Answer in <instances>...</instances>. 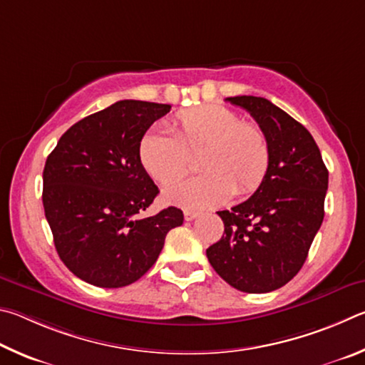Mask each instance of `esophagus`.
Masks as SVG:
<instances>
[{"mask_svg": "<svg viewBox=\"0 0 365 365\" xmlns=\"http://www.w3.org/2000/svg\"><path fill=\"white\" fill-rule=\"evenodd\" d=\"M197 216H199V213L192 212V210H186V212H184V220L186 221H192L197 218Z\"/></svg>", "mask_w": 365, "mask_h": 365, "instance_id": "1", "label": "esophagus"}]
</instances>
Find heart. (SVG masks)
<instances>
[{
	"mask_svg": "<svg viewBox=\"0 0 365 365\" xmlns=\"http://www.w3.org/2000/svg\"><path fill=\"white\" fill-rule=\"evenodd\" d=\"M170 131L153 130L139 143V162L160 186H171L187 175L190 160L199 157L203 175L176 184L163 200L182 208L218 207L232 194L245 197L264 181L271 147L258 125L242 121L222 106H200L179 112Z\"/></svg>",
	"mask_w": 365,
	"mask_h": 365,
	"instance_id": "heart-1",
	"label": "heart"
}]
</instances>
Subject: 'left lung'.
Instances as JSON below:
<instances>
[{
  "instance_id": "1",
  "label": "left lung",
  "mask_w": 365,
  "mask_h": 365,
  "mask_svg": "<svg viewBox=\"0 0 365 365\" xmlns=\"http://www.w3.org/2000/svg\"><path fill=\"white\" fill-rule=\"evenodd\" d=\"M226 101L250 112L271 147L264 181L250 199L218 212L222 237L207 248L213 269L245 293H267L297 276L324 220L329 171L306 128L271 101Z\"/></svg>"
}]
</instances>
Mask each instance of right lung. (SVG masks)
<instances>
[{
  "mask_svg": "<svg viewBox=\"0 0 365 365\" xmlns=\"http://www.w3.org/2000/svg\"><path fill=\"white\" fill-rule=\"evenodd\" d=\"M171 106L118 101L62 134L43 170V207L59 258L85 282L118 289L155 263L179 208L138 218L158 194L139 143Z\"/></svg>",
  "mask_w": 365,
  "mask_h": 365,
  "instance_id": "right-lung-1",
  "label": "right lung"
}]
</instances>
